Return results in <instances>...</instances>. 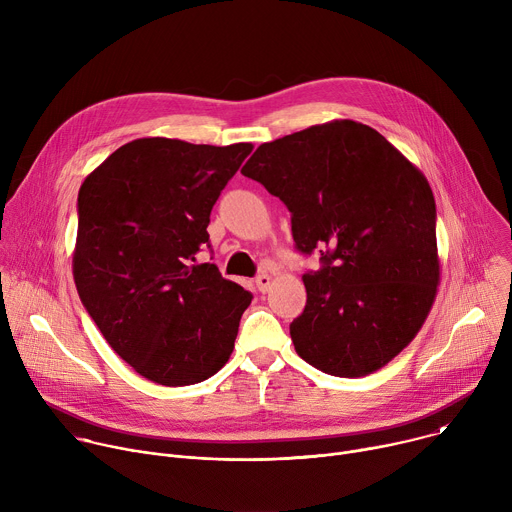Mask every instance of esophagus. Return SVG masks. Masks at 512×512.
<instances>
[{
  "label": "esophagus",
  "mask_w": 512,
  "mask_h": 512,
  "mask_svg": "<svg viewBox=\"0 0 512 512\" xmlns=\"http://www.w3.org/2000/svg\"><path fill=\"white\" fill-rule=\"evenodd\" d=\"M255 283H257V289L261 291V294H265V291H267L269 285H271V275H269V273H259V275L255 277Z\"/></svg>",
  "instance_id": "1"
}]
</instances>
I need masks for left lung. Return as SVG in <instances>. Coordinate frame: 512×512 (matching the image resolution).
Instances as JSON below:
<instances>
[{
    "label": "left lung",
    "mask_w": 512,
    "mask_h": 512,
    "mask_svg": "<svg viewBox=\"0 0 512 512\" xmlns=\"http://www.w3.org/2000/svg\"><path fill=\"white\" fill-rule=\"evenodd\" d=\"M291 212L306 308L296 352L334 377H367L423 326L440 285L429 182L379 131L350 119L261 143L241 170Z\"/></svg>",
    "instance_id": "left-lung-1"
}]
</instances>
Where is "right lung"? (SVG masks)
Returning <instances> with one entry per match:
<instances>
[{
	"label": "right lung",
	"mask_w": 512,
	"mask_h": 512,
	"mask_svg": "<svg viewBox=\"0 0 512 512\" xmlns=\"http://www.w3.org/2000/svg\"><path fill=\"white\" fill-rule=\"evenodd\" d=\"M141 137L115 150L79 190L72 275L109 346L143 379L186 387L221 371L251 294L212 263L210 210L251 154Z\"/></svg>",
	"instance_id": "right-lung-1"
}]
</instances>
